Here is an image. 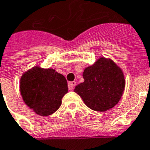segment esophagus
Listing matches in <instances>:
<instances>
[{"mask_svg":"<svg viewBox=\"0 0 150 150\" xmlns=\"http://www.w3.org/2000/svg\"><path fill=\"white\" fill-rule=\"evenodd\" d=\"M75 86H76V82H74V81L68 83V88H69V90H74Z\"/></svg>","mask_w":150,"mask_h":150,"instance_id":"34e87169","label":"esophagus"}]
</instances>
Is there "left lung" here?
Instances as JSON below:
<instances>
[{"label": "left lung", "mask_w": 150, "mask_h": 150, "mask_svg": "<svg viewBox=\"0 0 150 150\" xmlns=\"http://www.w3.org/2000/svg\"><path fill=\"white\" fill-rule=\"evenodd\" d=\"M84 82L78 84L74 92L93 110L104 112L112 108L120 100L125 88L121 69L110 59L100 58L83 73Z\"/></svg>", "instance_id": "8db88e82"}]
</instances>
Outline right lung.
Segmentation results:
<instances>
[{
	"label": "right lung",
	"instance_id": "right-lung-1",
	"mask_svg": "<svg viewBox=\"0 0 150 150\" xmlns=\"http://www.w3.org/2000/svg\"><path fill=\"white\" fill-rule=\"evenodd\" d=\"M20 90L23 100L40 116H49L57 110L68 92L65 76L54 69L34 67L22 75Z\"/></svg>",
	"mask_w": 150,
	"mask_h": 150
}]
</instances>
